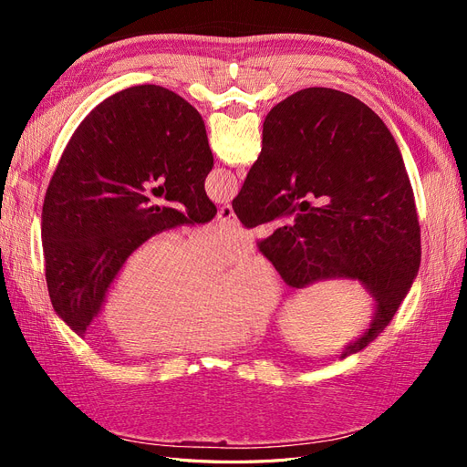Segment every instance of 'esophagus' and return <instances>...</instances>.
<instances>
[{
    "label": "esophagus",
    "mask_w": 467,
    "mask_h": 467,
    "mask_svg": "<svg viewBox=\"0 0 467 467\" xmlns=\"http://www.w3.org/2000/svg\"><path fill=\"white\" fill-rule=\"evenodd\" d=\"M218 220L220 223H228V225H234L237 223V218L234 214V208L230 204H223L220 210H218Z\"/></svg>",
    "instance_id": "obj_1"
}]
</instances>
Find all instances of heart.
<instances>
[{
  "label": "heart",
  "mask_w": 467,
  "mask_h": 467,
  "mask_svg": "<svg viewBox=\"0 0 467 467\" xmlns=\"http://www.w3.org/2000/svg\"><path fill=\"white\" fill-rule=\"evenodd\" d=\"M251 234L222 223L187 244L161 234L140 244L115 278L103 323L134 352L212 350L244 343L278 304L271 265L251 255L216 278L208 273L242 257Z\"/></svg>",
  "instance_id": "heart-1"
}]
</instances>
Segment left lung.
Segmentation results:
<instances>
[{
    "label": "left lung",
    "mask_w": 467,
    "mask_h": 467,
    "mask_svg": "<svg viewBox=\"0 0 467 467\" xmlns=\"http://www.w3.org/2000/svg\"><path fill=\"white\" fill-rule=\"evenodd\" d=\"M212 167L199 110L165 88H129L83 119L42 206L48 294L69 329L86 337L112 278L140 244L216 216L204 191Z\"/></svg>",
    "instance_id": "obj_1"
}]
</instances>
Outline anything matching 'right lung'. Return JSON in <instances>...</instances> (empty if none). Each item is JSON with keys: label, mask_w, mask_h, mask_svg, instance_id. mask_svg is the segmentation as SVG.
Instances as JSON below:
<instances>
[{"label": "right lung", "mask_w": 467, "mask_h": 467, "mask_svg": "<svg viewBox=\"0 0 467 467\" xmlns=\"http://www.w3.org/2000/svg\"><path fill=\"white\" fill-rule=\"evenodd\" d=\"M232 208L245 228L286 220L259 249L290 288L341 278L370 292L372 321L341 358L388 327L417 276L420 228L401 151L348 93L307 88L273 107Z\"/></svg>", "instance_id": "obj_1"}]
</instances>
